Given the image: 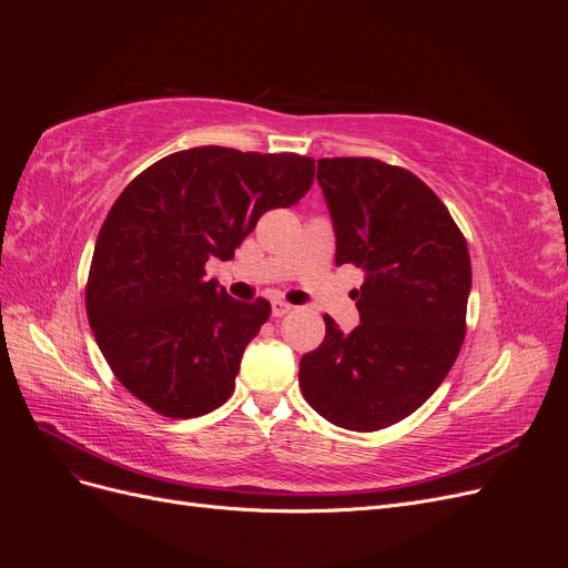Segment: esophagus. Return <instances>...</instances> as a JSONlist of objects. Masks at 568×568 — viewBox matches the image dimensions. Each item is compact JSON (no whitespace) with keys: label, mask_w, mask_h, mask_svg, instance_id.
<instances>
[{"label":"esophagus","mask_w":568,"mask_h":568,"mask_svg":"<svg viewBox=\"0 0 568 568\" xmlns=\"http://www.w3.org/2000/svg\"><path fill=\"white\" fill-rule=\"evenodd\" d=\"M294 311V305H288L284 301H272V317H284Z\"/></svg>","instance_id":"esophagus-1"}]
</instances>
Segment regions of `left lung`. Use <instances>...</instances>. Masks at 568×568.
<instances>
[{
	"mask_svg": "<svg viewBox=\"0 0 568 568\" xmlns=\"http://www.w3.org/2000/svg\"><path fill=\"white\" fill-rule=\"evenodd\" d=\"M317 182L336 232V265L365 270L359 324L343 334L324 315L320 348L298 384L317 415L348 432L409 417L459 355L471 261L443 201L409 170L376 159H320Z\"/></svg>",
	"mask_w": 568,
	"mask_h": 568,
	"instance_id": "1",
	"label": "left lung"
}]
</instances>
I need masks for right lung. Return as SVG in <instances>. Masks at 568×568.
<instances>
[{"mask_svg": "<svg viewBox=\"0 0 568 568\" xmlns=\"http://www.w3.org/2000/svg\"><path fill=\"white\" fill-rule=\"evenodd\" d=\"M315 161L298 153L194 146L149 165L97 236L84 305L115 379L170 419L225 403L270 303L234 301L205 280L257 217L303 199Z\"/></svg>", "mask_w": 568, "mask_h": 568, "instance_id": "obj_1", "label": "right lung"}]
</instances>
